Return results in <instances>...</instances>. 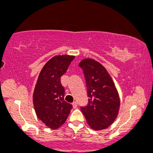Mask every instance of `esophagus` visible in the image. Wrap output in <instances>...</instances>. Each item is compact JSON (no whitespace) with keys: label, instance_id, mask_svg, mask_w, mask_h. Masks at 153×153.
I'll return each instance as SVG.
<instances>
[{"label":"esophagus","instance_id":"esophagus-1","mask_svg":"<svg viewBox=\"0 0 153 153\" xmlns=\"http://www.w3.org/2000/svg\"><path fill=\"white\" fill-rule=\"evenodd\" d=\"M72 105H73L74 108H76V107H77V102L76 101H74L72 103Z\"/></svg>","mask_w":153,"mask_h":153}]
</instances>
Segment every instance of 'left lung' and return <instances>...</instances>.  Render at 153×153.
I'll list each match as a JSON object with an SVG mask.
<instances>
[{
	"label": "left lung",
	"mask_w": 153,
	"mask_h": 153,
	"mask_svg": "<svg viewBox=\"0 0 153 153\" xmlns=\"http://www.w3.org/2000/svg\"><path fill=\"white\" fill-rule=\"evenodd\" d=\"M87 87L88 104L80 107L88 125L95 130L112 125L120 109V98L114 82L105 68L91 59L79 63Z\"/></svg>",
	"instance_id": "left-lung-1"
}]
</instances>
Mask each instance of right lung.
<instances>
[{"mask_svg": "<svg viewBox=\"0 0 153 153\" xmlns=\"http://www.w3.org/2000/svg\"><path fill=\"white\" fill-rule=\"evenodd\" d=\"M74 59L73 56L62 55L50 59L41 69L34 89L33 102L36 115L51 129L62 126L73 107L64 100L65 90L61 76Z\"/></svg>", "mask_w": 153, "mask_h": 153, "instance_id": "right-lung-1", "label": "right lung"}]
</instances>
